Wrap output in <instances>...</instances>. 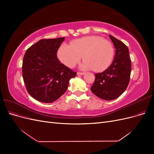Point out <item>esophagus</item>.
Segmentation results:
<instances>
[{"instance_id":"1","label":"esophagus","mask_w":154,"mask_h":154,"mask_svg":"<svg viewBox=\"0 0 154 154\" xmlns=\"http://www.w3.org/2000/svg\"><path fill=\"white\" fill-rule=\"evenodd\" d=\"M85 72H78L77 74L78 75H83V74H85Z\"/></svg>"}]
</instances>
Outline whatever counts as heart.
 Listing matches in <instances>:
<instances>
[{
  "label": "heart",
  "instance_id": "b5f03b06",
  "mask_svg": "<svg viewBox=\"0 0 154 154\" xmlns=\"http://www.w3.org/2000/svg\"><path fill=\"white\" fill-rule=\"evenodd\" d=\"M59 60L65 66L73 67L80 61L83 70L92 69L101 72L108 68L112 62L114 48L109 41L97 36H88L72 40L71 44H63L58 51Z\"/></svg>",
  "mask_w": 154,
  "mask_h": 154
}]
</instances>
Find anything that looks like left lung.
<instances>
[{"label": "left lung", "mask_w": 154, "mask_h": 154, "mask_svg": "<svg viewBox=\"0 0 154 154\" xmlns=\"http://www.w3.org/2000/svg\"><path fill=\"white\" fill-rule=\"evenodd\" d=\"M116 49L114 60L105 71L95 74V81L91 88L93 94L101 99L113 100L127 88L131 73V61L127 46L109 35Z\"/></svg>", "instance_id": "obj_1"}]
</instances>
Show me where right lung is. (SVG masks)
<instances>
[{
    "instance_id": "obj_1",
    "label": "right lung",
    "mask_w": 154,
    "mask_h": 154,
    "mask_svg": "<svg viewBox=\"0 0 154 154\" xmlns=\"http://www.w3.org/2000/svg\"><path fill=\"white\" fill-rule=\"evenodd\" d=\"M65 37L42 39L26 52L22 63V76L29 94L36 100L52 103L67 91L69 80L76 72L57 58V51Z\"/></svg>"
}]
</instances>
